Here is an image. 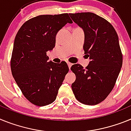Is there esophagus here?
Listing matches in <instances>:
<instances>
[{
    "label": "esophagus",
    "mask_w": 131,
    "mask_h": 131,
    "mask_svg": "<svg viewBox=\"0 0 131 131\" xmlns=\"http://www.w3.org/2000/svg\"><path fill=\"white\" fill-rule=\"evenodd\" d=\"M67 64H68V66H69V69H70V67H71V66L72 65V63H70V62H67Z\"/></svg>",
    "instance_id": "esophagus-1"
}]
</instances>
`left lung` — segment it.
<instances>
[{
  "instance_id": "obj_1",
  "label": "left lung",
  "mask_w": 131,
  "mask_h": 131,
  "mask_svg": "<svg viewBox=\"0 0 131 131\" xmlns=\"http://www.w3.org/2000/svg\"><path fill=\"white\" fill-rule=\"evenodd\" d=\"M69 15L84 29L83 48L91 60L85 69L79 64L71 67L76 75L71 87L78 102L96 105L112 91L122 67L123 54L117 34L109 21L92 12Z\"/></svg>"
}]
</instances>
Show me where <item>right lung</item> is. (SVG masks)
Here are the masks:
<instances>
[{
  "instance_id": "1",
  "label": "right lung",
  "mask_w": 131,
  "mask_h": 131,
  "mask_svg": "<svg viewBox=\"0 0 131 131\" xmlns=\"http://www.w3.org/2000/svg\"><path fill=\"white\" fill-rule=\"evenodd\" d=\"M69 14L39 15L26 21L16 36L10 60L12 76L27 100L37 106L53 103L69 69L65 61L48 62L47 52L55 46L57 33Z\"/></svg>"
}]
</instances>
